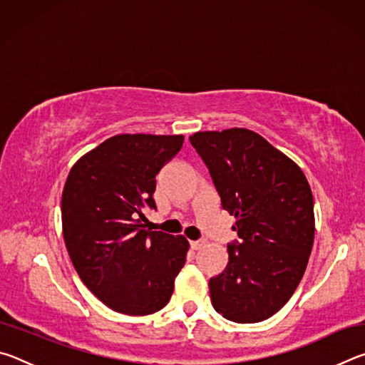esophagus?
Masks as SVG:
<instances>
[{"label":"esophagus","mask_w":365,"mask_h":365,"mask_svg":"<svg viewBox=\"0 0 365 365\" xmlns=\"http://www.w3.org/2000/svg\"><path fill=\"white\" fill-rule=\"evenodd\" d=\"M206 245V242L205 240H196V242H191L190 243V246H191V250H195V251H197V250H201L202 246Z\"/></svg>","instance_id":"1"}]
</instances>
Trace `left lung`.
I'll use <instances>...</instances> for the list:
<instances>
[{"label":"left lung","instance_id":"obj_1","mask_svg":"<svg viewBox=\"0 0 365 365\" xmlns=\"http://www.w3.org/2000/svg\"><path fill=\"white\" fill-rule=\"evenodd\" d=\"M222 207L237 217L225 270L209 280L215 311L238 324L274 316L304 275L314 243V197L302 170L246 128L197 132Z\"/></svg>","mask_w":365,"mask_h":365}]
</instances>
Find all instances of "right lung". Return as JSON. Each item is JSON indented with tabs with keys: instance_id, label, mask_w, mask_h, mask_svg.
Listing matches in <instances>:
<instances>
[{
	"instance_id": "1",
	"label": "right lung",
	"mask_w": 365,
	"mask_h": 365,
	"mask_svg": "<svg viewBox=\"0 0 365 365\" xmlns=\"http://www.w3.org/2000/svg\"><path fill=\"white\" fill-rule=\"evenodd\" d=\"M183 135H115L73 165L61 201L67 252L85 287L115 312L146 316L174 293L187 261L182 235L146 230L159 170Z\"/></svg>"
}]
</instances>
